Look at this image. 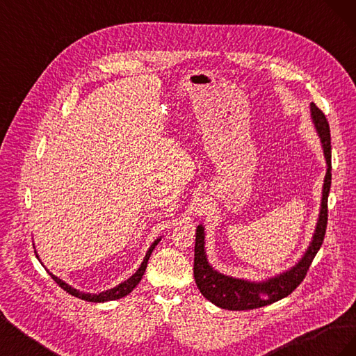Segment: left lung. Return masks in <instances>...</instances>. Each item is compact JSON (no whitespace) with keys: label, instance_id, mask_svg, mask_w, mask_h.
<instances>
[{"label":"left lung","instance_id":"8db88e82","mask_svg":"<svg viewBox=\"0 0 356 356\" xmlns=\"http://www.w3.org/2000/svg\"><path fill=\"white\" fill-rule=\"evenodd\" d=\"M310 113L312 120H314V124L316 127V132L321 138L322 149H324L327 161V174L324 179V187H322L319 218L316 222L314 238H312V242L305 255L289 270L277 276L268 277L261 282H251L213 270L212 266L208 263L207 252H204V229L203 225H197L195 245V267H193V272H195V281L202 296L208 298L215 306L227 310H251L272 305L275 301L289 296L303 282L312 261H314L322 242H324L328 221V193L331 187V136L330 124L325 114L314 102L310 104Z\"/></svg>","mask_w":356,"mask_h":356}]
</instances>
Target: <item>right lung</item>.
Instances as JSON below:
<instances>
[{
	"mask_svg": "<svg viewBox=\"0 0 356 356\" xmlns=\"http://www.w3.org/2000/svg\"><path fill=\"white\" fill-rule=\"evenodd\" d=\"M160 239H161V238L156 239V241L152 243V246L148 248V251H147V254H145V257H144V261L141 263V266H139L138 270H136L131 277L126 279L124 282L118 284L117 286H114V288H111V289L102 291V293H99V294L81 293V291H79V289H75V288L70 286L67 282H63L62 279H59L58 276H55L53 273H50L49 270H47V272H49V275L51 276L53 281H55V282H56V284H58L63 291H67L68 294H71V296H74V297H77V298H81V300H84V301H92V303H104V301L118 300V298H122V297H126L129 293H132L134 288L139 284V281H141L143 276H144L145 268H147V263H148V260H149V255H152L153 250H154V248L157 246V243L160 242ZM37 257H38V255H37Z\"/></svg>",
	"mask_w": 356,
	"mask_h": 356,
	"instance_id": "right-lung-1",
	"label": "right lung"
}]
</instances>
